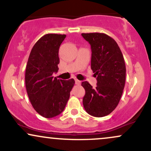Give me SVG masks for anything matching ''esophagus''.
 Instances as JSON below:
<instances>
[{"mask_svg":"<svg viewBox=\"0 0 151 151\" xmlns=\"http://www.w3.org/2000/svg\"><path fill=\"white\" fill-rule=\"evenodd\" d=\"M75 84H77V85H80V84H81V81L78 80V79H75Z\"/></svg>","mask_w":151,"mask_h":151,"instance_id":"1","label":"esophagus"}]
</instances>
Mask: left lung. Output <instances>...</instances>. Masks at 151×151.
<instances>
[{"label": "left lung", "instance_id": "8db88e82", "mask_svg": "<svg viewBox=\"0 0 151 151\" xmlns=\"http://www.w3.org/2000/svg\"><path fill=\"white\" fill-rule=\"evenodd\" d=\"M81 35L91 45V68L97 77L96 88L88 81L81 83L86 91L83 105L90 115L103 117L111 113L121 99L126 81L125 61L116 42L110 36L100 32Z\"/></svg>", "mask_w": 151, "mask_h": 151}]
</instances>
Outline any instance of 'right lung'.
Masks as SVG:
<instances>
[{
	"label": "right lung",
	"instance_id": "obj_1",
	"mask_svg": "<svg viewBox=\"0 0 151 151\" xmlns=\"http://www.w3.org/2000/svg\"><path fill=\"white\" fill-rule=\"evenodd\" d=\"M66 35L46 34L31 50L25 70V87L31 104L40 115L52 118L62 113L74 85L73 79L54 77L59 70V48Z\"/></svg>",
	"mask_w": 151,
	"mask_h": 151
}]
</instances>
